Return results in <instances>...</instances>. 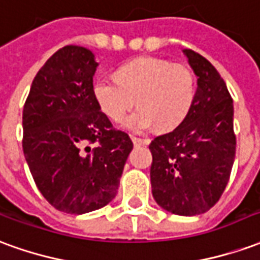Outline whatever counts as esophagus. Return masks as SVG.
Returning a JSON list of instances; mask_svg holds the SVG:
<instances>
[{
  "instance_id": "obj_1",
  "label": "esophagus",
  "mask_w": 260,
  "mask_h": 260,
  "mask_svg": "<svg viewBox=\"0 0 260 260\" xmlns=\"http://www.w3.org/2000/svg\"><path fill=\"white\" fill-rule=\"evenodd\" d=\"M131 139H132L135 146H142V145H147L149 143L147 139H142V138H138V136H131Z\"/></svg>"
}]
</instances>
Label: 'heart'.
<instances>
[{"label": "heart", "mask_w": 260, "mask_h": 260, "mask_svg": "<svg viewBox=\"0 0 260 260\" xmlns=\"http://www.w3.org/2000/svg\"><path fill=\"white\" fill-rule=\"evenodd\" d=\"M93 93L103 113L113 121H122L138 102L141 108L125 121L128 129L143 132L156 126L157 131H170L191 111L196 79L188 65L143 57L125 64L118 78H100Z\"/></svg>", "instance_id": "1"}]
</instances>
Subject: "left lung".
Here are the masks:
<instances>
[{"instance_id":"1","label":"left lung","mask_w":260,"mask_h":260,"mask_svg":"<svg viewBox=\"0 0 260 260\" xmlns=\"http://www.w3.org/2000/svg\"><path fill=\"white\" fill-rule=\"evenodd\" d=\"M198 76L191 111L174 131L154 138L150 181L167 212L196 216L220 199L235 158L234 107L225 82L205 57L184 50Z\"/></svg>"}]
</instances>
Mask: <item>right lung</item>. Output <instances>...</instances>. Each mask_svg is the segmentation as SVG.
Returning a JSON list of instances; mask_svg holds the SVG:
<instances>
[{
	"instance_id": "add662e5",
	"label": "right lung",
	"mask_w": 260,
	"mask_h": 260,
	"mask_svg": "<svg viewBox=\"0 0 260 260\" xmlns=\"http://www.w3.org/2000/svg\"><path fill=\"white\" fill-rule=\"evenodd\" d=\"M90 50L65 46L33 79L23 107L25 158L36 186L59 212L83 214L106 206L134 147L97 104Z\"/></svg>"
}]
</instances>
